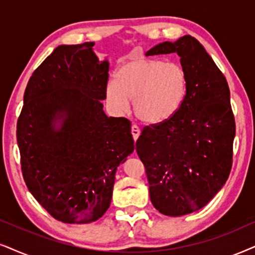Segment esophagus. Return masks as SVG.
<instances>
[{
    "instance_id": "1",
    "label": "esophagus",
    "mask_w": 255,
    "mask_h": 255,
    "mask_svg": "<svg viewBox=\"0 0 255 255\" xmlns=\"http://www.w3.org/2000/svg\"><path fill=\"white\" fill-rule=\"evenodd\" d=\"M130 133H131V136H133V138H134V141H136L137 137H138V135H140V129H138L137 126H135V125L131 126V127H130Z\"/></svg>"
}]
</instances>
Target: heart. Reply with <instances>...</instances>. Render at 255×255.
Returning a JSON list of instances; mask_svg holds the SVG:
<instances>
[{
	"label": "heart",
	"instance_id": "b5f03b06",
	"mask_svg": "<svg viewBox=\"0 0 255 255\" xmlns=\"http://www.w3.org/2000/svg\"><path fill=\"white\" fill-rule=\"evenodd\" d=\"M188 77L181 64L157 59H136L121 66L107 86V100L125 112L133 101L134 114L146 124L172 118L185 100Z\"/></svg>",
	"mask_w": 255,
	"mask_h": 255
}]
</instances>
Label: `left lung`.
<instances>
[{"mask_svg":"<svg viewBox=\"0 0 255 255\" xmlns=\"http://www.w3.org/2000/svg\"><path fill=\"white\" fill-rule=\"evenodd\" d=\"M170 53H178L188 77L185 100L168 120L143 128L136 151L151 204L160 213L181 217L207 205L227 181L235 120L226 77L200 42L186 35L146 55Z\"/></svg>","mask_w":255,"mask_h":255,"instance_id":"obj_1","label":"left lung"}]
</instances>
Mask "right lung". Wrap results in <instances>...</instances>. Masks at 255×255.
Returning a JSON list of instances; mask_svg holds the SVG:
<instances>
[{
    "mask_svg": "<svg viewBox=\"0 0 255 255\" xmlns=\"http://www.w3.org/2000/svg\"><path fill=\"white\" fill-rule=\"evenodd\" d=\"M93 46L57 47L35 69L16 129L29 192L66 224H89L106 213L118 166L135 148L129 120L105 114L109 63Z\"/></svg>",
    "mask_w": 255,
    "mask_h": 255,
    "instance_id": "add662e5",
    "label": "right lung"
}]
</instances>
